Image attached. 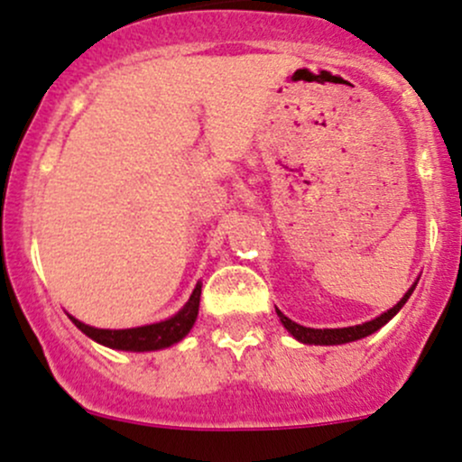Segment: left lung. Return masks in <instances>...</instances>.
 Segmentation results:
<instances>
[{"instance_id": "1", "label": "left lung", "mask_w": 462, "mask_h": 462, "mask_svg": "<svg viewBox=\"0 0 462 462\" xmlns=\"http://www.w3.org/2000/svg\"><path fill=\"white\" fill-rule=\"evenodd\" d=\"M419 282V279H417ZM417 282L412 283L411 288H408V292L403 294L402 299L397 300V305H393L391 310H386L384 314L375 316L373 320H366V323H360V325H351V328H336V329H314V328H303V325L294 323V320H290L286 314L282 312V310H277V316L279 320H282V325L286 328L290 334L294 336V338L299 340V343L303 345H345V343H354V340H360V338H366V336L375 334L377 329H382L388 320L395 316L399 310L406 305V300L411 299L412 290L417 288Z\"/></svg>"}]
</instances>
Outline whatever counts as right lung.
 Segmentation results:
<instances>
[{
    "mask_svg": "<svg viewBox=\"0 0 462 462\" xmlns=\"http://www.w3.org/2000/svg\"><path fill=\"white\" fill-rule=\"evenodd\" d=\"M200 288L203 283H196L194 292L188 299V303L179 310L170 319L159 320V323L142 325V328H131V329H100L85 325L82 320L74 319L69 314L71 323L85 336H89L96 343L108 346V349L117 351H159L165 346H172L185 338L189 334V329L194 328L196 316H199V305H200Z\"/></svg>",
    "mask_w": 462,
    "mask_h": 462,
    "instance_id": "add662e5",
    "label": "right lung"
}]
</instances>
